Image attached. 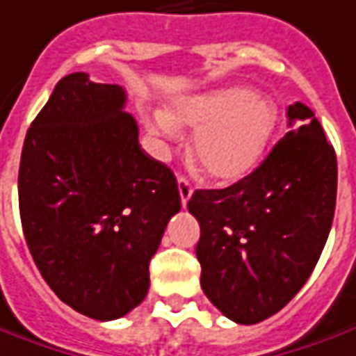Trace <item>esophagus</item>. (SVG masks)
Wrapping results in <instances>:
<instances>
[{"label": "esophagus", "mask_w": 356, "mask_h": 356, "mask_svg": "<svg viewBox=\"0 0 356 356\" xmlns=\"http://www.w3.org/2000/svg\"><path fill=\"white\" fill-rule=\"evenodd\" d=\"M177 185H179V197H181V204H183V207H187L188 198H191V195H193V187H191L188 179L183 177V175H179Z\"/></svg>", "instance_id": "1"}]
</instances>
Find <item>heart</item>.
Masks as SVG:
<instances>
[{
  "instance_id": "heart-1",
  "label": "heart",
  "mask_w": 356,
  "mask_h": 356,
  "mask_svg": "<svg viewBox=\"0 0 356 356\" xmlns=\"http://www.w3.org/2000/svg\"><path fill=\"white\" fill-rule=\"evenodd\" d=\"M279 124L275 101L251 87L229 86L183 97L169 113H156L147 128L175 138L179 127L195 128L193 158L204 175L218 183H234L259 165Z\"/></svg>"
}]
</instances>
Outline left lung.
<instances>
[{"instance_id": "obj_1", "label": "left lung", "mask_w": 356, "mask_h": 356, "mask_svg": "<svg viewBox=\"0 0 356 356\" xmlns=\"http://www.w3.org/2000/svg\"><path fill=\"white\" fill-rule=\"evenodd\" d=\"M259 168L226 188H198L197 259L207 298L236 323H259L296 296L320 259L337 197V158L304 103Z\"/></svg>"}]
</instances>
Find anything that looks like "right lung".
I'll use <instances>...</instances> for the list:
<instances>
[{
  "label": "right lung",
  "mask_w": 356,
  "mask_h": 356,
  "mask_svg": "<svg viewBox=\"0 0 356 356\" xmlns=\"http://www.w3.org/2000/svg\"><path fill=\"white\" fill-rule=\"evenodd\" d=\"M127 93L76 72L62 77L26 130L19 212L48 286L99 321L134 310L149 261L181 210L173 171L138 144Z\"/></svg>",
  "instance_id": "right-lung-1"
}]
</instances>
